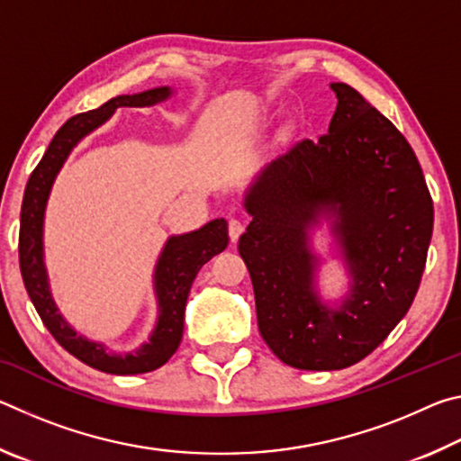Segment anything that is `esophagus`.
Instances as JSON below:
<instances>
[{"label": "esophagus", "mask_w": 461, "mask_h": 461, "mask_svg": "<svg viewBox=\"0 0 461 461\" xmlns=\"http://www.w3.org/2000/svg\"><path fill=\"white\" fill-rule=\"evenodd\" d=\"M228 231H230V238L231 241H236L240 238V233L244 231V223H241L240 220H236V217H231L230 220V225H228Z\"/></svg>", "instance_id": "esophagus-1"}]
</instances>
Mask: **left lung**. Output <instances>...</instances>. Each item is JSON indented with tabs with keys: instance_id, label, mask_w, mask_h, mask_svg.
<instances>
[{
	"instance_id": "obj_1",
	"label": "left lung",
	"mask_w": 461,
	"mask_h": 461,
	"mask_svg": "<svg viewBox=\"0 0 461 461\" xmlns=\"http://www.w3.org/2000/svg\"><path fill=\"white\" fill-rule=\"evenodd\" d=\"M330 131L303 140L260 170L240 236L262 339L299 370H341L374 352L407 315L425 270L433 201L393 122L346 83H331ZM332 217L350 275L338 306L316 288L308 230Z\"/></svg>"
}]
</instances>
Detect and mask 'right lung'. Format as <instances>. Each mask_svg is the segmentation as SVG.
I'll use <instances>...</instances> for the list:
<instances>
[{
	"instance_id": "right-lung-1",
	"label": "right lung",
	"mask_w": 461,
	"mask_h": 461,
	"mask_svg": "<svg viewBox=\"0 0 461 461\" xmlns=\"http://www.w3.org/2000/svg\"><path fill=\"white\" fill-rule=\"evenodd\" d=\"M173 95L170 87H156L134 95H118L97 109L79 113L68 120L46 148L42 160L30 175L20 213V270L30 301L41 315L46 330L52 333L68 354L91 368L107 374H144L160 368L176 352L183 339L185 305L197 272L215 254L228 248V221L220 217L203 228L170 236L154 268V294L158 303V319L148 338L134 352H109L105 343L91 341L77 333L60 315L49 286V272L44 264V212L59 170L65 165L73 148L105 123L120 107H152Z\"/></svg>"
}]
</instances>
